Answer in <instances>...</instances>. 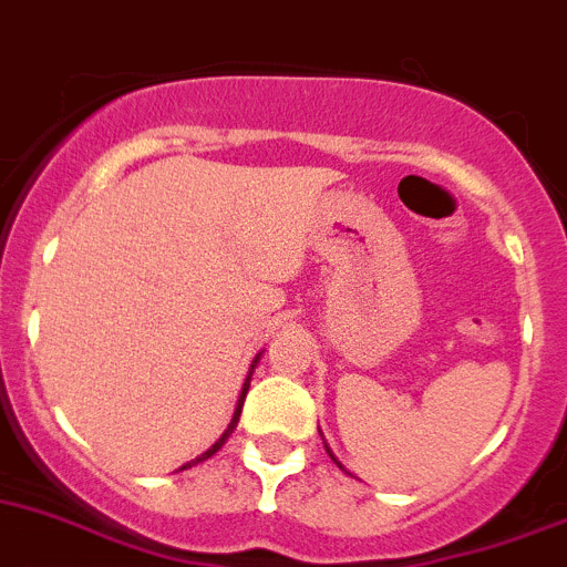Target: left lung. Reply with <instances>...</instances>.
<instances>
[{"mask_svg":"<svg viewBox=\"0 0 567 567\" xmlns=\"http://www.w3.org/2000/svg\"><path fill=\"white\" fill-rule=\"evenodd\" d=\"M324 447H327V445H324ZM327 453H330V447H327ZM330 458H332V461H336V456H332V453H330ZM336 464H338V461H336Z\"/></svg>","mask_w":567,"mask_h":567,"instance_id":"left-lung-1","label":"left lung"}]
</instances>
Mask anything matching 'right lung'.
<instances>
[{
  "mask_svg": "<svg viewBox=\"0 0 567 567\" xmlns=\"http://www.w3.org/2000/svg\"><path fill=\"white\" fill-rule=\"evenodd\" d=\"M256 360H259V358H256ZM256 360H254V365H256ZM254 365H250V371H254ZM248 384H250V377H248V379H245V384H243V393H240V401H237V410H235V417H231L229 429H226V431H224V434H220V440H218V442H215V445H213V447H209V451H207V453H202V456H198V458H194V461H188V464H185V466H179V470H188V466H194V464H198V461L209 458V456H213V453H218V451H220V447H224V442H226V440H229V434H231V431H235L237 420H240V412H243V401H245V393H248Z\"/></svg>",
  "mask_w": 567,
  "mask_h": 567,
  "instance_id": "right-lung-1",
  "label": "right lung"
}]
</instances>
